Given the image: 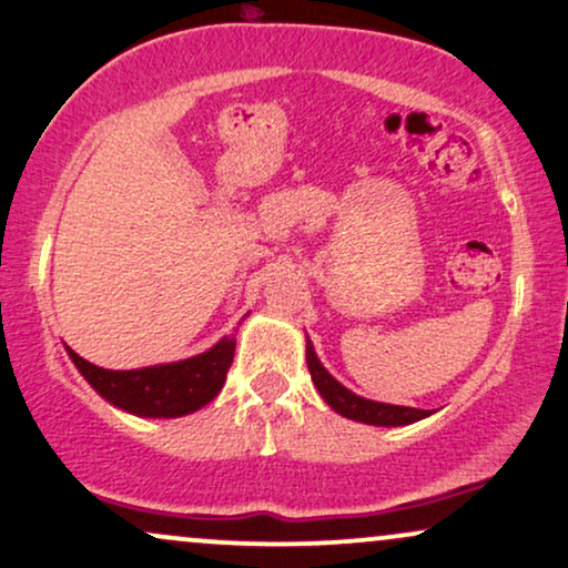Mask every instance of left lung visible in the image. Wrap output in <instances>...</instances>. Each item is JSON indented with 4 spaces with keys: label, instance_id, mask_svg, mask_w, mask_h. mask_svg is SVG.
Segmentation results:
<instances>
[{
    "label": "left lung",
    "instance_id": "left-lung-1",
    "mask_svg": "<svg viewBox=\"0 0 568 568\" xmlns=\"http://www.w3.org/2000/svg\"><path fill=\"white\" fill-rule=\"evenodd\" d=\"M306 364H308V375H312V383L317 385L320 396L325 398V404L333 408V412L346 416V419L362 422V425H375V427H406L433 414V412H425V408L379 404V400L356 396L354 390H348L346 385L337 383V379L322 367L312 341H306Z\"/></svg>",
    "mask_w": 568,
    "mask_h": 568
}]
</instances>
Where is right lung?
<instances>
[{"mask_svg": "<svg viewBox=\"0 0 568 568\" xmlns=\"http://www.w3.org/2000/svg\"><path fill=\"white\" fill-rule=\"evenodd\" d=\"M64 351L106 404L146 419H175L217 398L233 364L235 337H220L204 354L141 369H104L85 362L70 346Z\"/></svg>", "mask_w": 568, "mask_h": 568, "instance_id": "right-lung-1", "label": "right lung"}]
</instances>
